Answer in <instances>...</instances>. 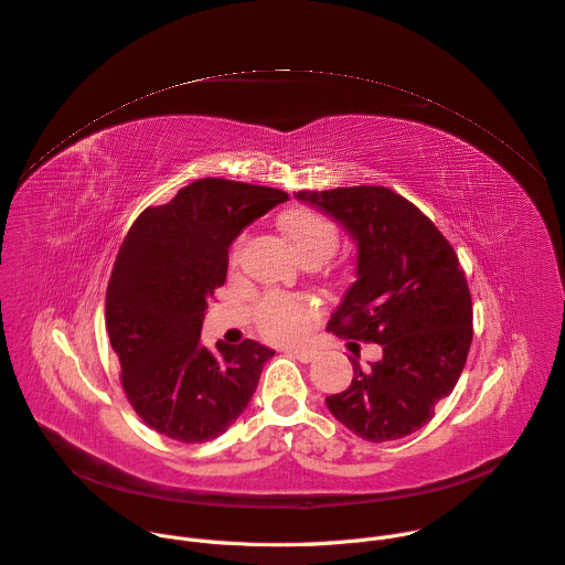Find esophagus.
I'll use <instances>...</instances> for the list:
<instances>
[{"instance_id": "obj_1", "label": "esophagus", "mask_w": 565, "mask_h": 565, "mask_svg": "<svg viewBox=\"0 0 565 565\" xmlns=\"http://www.w3.org/2000/svg\"><path fill=\"white\" fill-rule=\"evenodd\" d=\"M288 353L292 355V358H297V361H301V363H311V361H316V351H311V349H288Z\"/></svg>"}]
</instances>
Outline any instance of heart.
Returning a JSON list of instances; mask_svg holds the SVG:
<instances>
[{"label":"heart","mask_w":565,"mask_h":565,"mask_svg":"<svg viewBox=\"0 0 565 565\" xmlns=\"http://www.w3.org/2000/svg\"><path fill=\"white\" fill-rule=\"evenodd\" d=\"M281 225L299 252L301 259L311 254H327L331 256L338 245V227L335 223L313 210H290L281 216ZM245 238H236L230 252L232 268L238 266L243 254ZM311 320L309 303L295 295L286 292H268L256 311V324H259L262 333L273 340H295L299 338Z\"/></svg>","instance_id":"b5f03b06"}]
</instances>
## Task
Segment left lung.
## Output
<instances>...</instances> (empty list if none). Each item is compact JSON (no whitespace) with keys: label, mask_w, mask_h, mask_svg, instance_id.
<instances>
[{"label":"left lung","mask_w":565,"mask_h":565,"mask_svg":"<svg viewBox=\"0 0 565 565\" xmlns=\"http://www.w3.org/2000/svg\"><path fill=\"white\" fill-rule=\"evenodd\" d=\"M297 198L335 218L358 245L355 279L327 329L383 347L372 370L351 361V385L327 405L367 441L413 435L452 392L473 340V301L457 254L428 216L387 186Z\"/></svg>","instance_id":"left-lung-1"}]
</instances>
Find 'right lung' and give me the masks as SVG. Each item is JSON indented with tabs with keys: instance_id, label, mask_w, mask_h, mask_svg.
Listing matches in <instances>:
<instances>
[{
	"instance_id": "right-lung-1",
	"label": "right lung",
	"mask_w": 565,
	"mask_h": 565,
	"mask_svg": "<svg viewBox=\"0 0 565 565\" xmlns=\"http://www.w3.org/2000/svg\"><path fill=\"white\" fill-rule=\"evenodd\" d=\"M288 193L223 178H202L128 230L106 292V327L121 387L156 433L204 444L247 407L273 349L243 340L200 342L207 301L227 277V247L245 225Z\"/></svg>"
}]
</instances>
